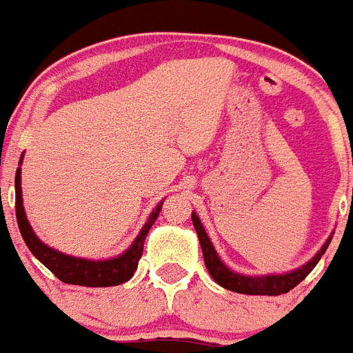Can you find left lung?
Instances as JSON below:
<instances>
[{"instance_id": "1", "label": "left lung", "mask_w": 353, "mask_h": 353, "mask_svg": "<svg viewBox=\"0 0 353 353\" xmlns=\"http://www.w3.org/2000/svg\"><path fill=\"white\" fill-rule=\"evenodd\" d=\"M193 225L196 229L198 240H200V247L203 252V261L208 267L209 274L218 285H222L227 290L238 294H252V296H279L288 290H292L298 283H301L303 279L307 278L312 269L317 265V261L321 260V256L325 254V250L328 247V240L321 250L314 256L312 260L308 261L307 265H303L301 269L288 272V274H279V276H263V278H256V276H243L238 272H232L222 263V260L218 258L216 250L212 247L211 240L205 234V229L202 227V222L198 220V216L193 212Z\"/></svg>"}]
</instances>
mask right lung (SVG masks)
I'll list each match as a JSON object with an SVG mask.
<instances>
[{
    "mask_svg": "<svg viewBox=\"0 0 353 353\" xmlns=\"http://www.w3.org/2000/svg\"><path fill=\"white\" fill-rule=\"evenodd\" d=\"M160 209H162V203L153 211L150 220L142 227L141 234L137 236L135 241H133V245L122 256L104 261L74 258V256H66L59 250L50 249L34 234L30 223L25 216V209H23L21 170L17 168L16 171V218L23 240H25L26 247L32 250V254L36 256L46 269L52 270V274H55V278L61 279L63 283L81 285V287H113V285H121L128 281L137 270L142 249H144L145 236L150 232L153 222L159 218Z\"/></svg>",
    "mask_w": 353,
    "mask_h": 353,
    "instance_id": "add662e5",
    "label": "right lung"
}]
</instances>
